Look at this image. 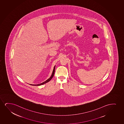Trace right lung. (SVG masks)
I'll return each mask as SVG.
<instances>
[{
  "mask_svg": "<svg viewBox=\"0 0 124 124\" xmlns=\"http://www.w3.org/2000/svg\"><path fill=\"white\" fill-rule=\"evenodd\" d=\"M55 66H54V69H53V73H52V74L51 76V77H50L48 79H47V80L45 81L44 82H42V83H40V84H38V85H31V84L30 85H33V86H39V85H43V84L46 83L47 82H49V81H50V80L52 78H53V76L54 75L55 71Z\"/></svg>",
  "mask_w": 124,
  "mask_h": 124,
  "instance_id": "1",
  "label": "right lung"
}]
</instances>
